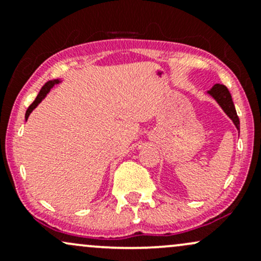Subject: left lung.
Masks as SVG:
<instances>
[{
    "label": "left lung",
    "mask_w": 261,
    "mask_h": 261,
    "mask_svg": "<svg viewBox=\"0 0 261 261\" xmlns=\"http://www.w3.org/2000/svg\"><path fill=\"white\" fill-rule=\"evenodd\" d=\"M209 94L217 101V102H219V105L222 107V110L226 112V115L233 121L236 128L240 130V118H238L237 112H236L233 101H232L231 94H229L228 89L222 84H215L209 90Z\"/></svg>",
    "instance_id": "left-lung-1"
}]
</instances>
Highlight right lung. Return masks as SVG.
I'll use <instances>...</instances> for the list:
<instances>
[{"label": "right lung", "instance_id": "1", "mask_svg": "<svg viewBox=\"0 0 261 261\" xmlns=\"http://www.w3.org/2000/svg\"><path fill=\"white\" fill-rule=\"evenodd\" d=\"M56 83H58V81H50V82L46 83L44 87L41 88V90H40V93L38 94V96H36V99L34 100V102L32 103V105L28 107V110H27V112H25V119H28V117H29V115H30V113H32L33 110L35 109V107L38 106L40 102H41L42 99H44V97L46 96V94H47L48 91H50V89L54 87V85L56 84Z\"/></svg>", "mask_w": 261, "mask_h": 261}]
</instances>
